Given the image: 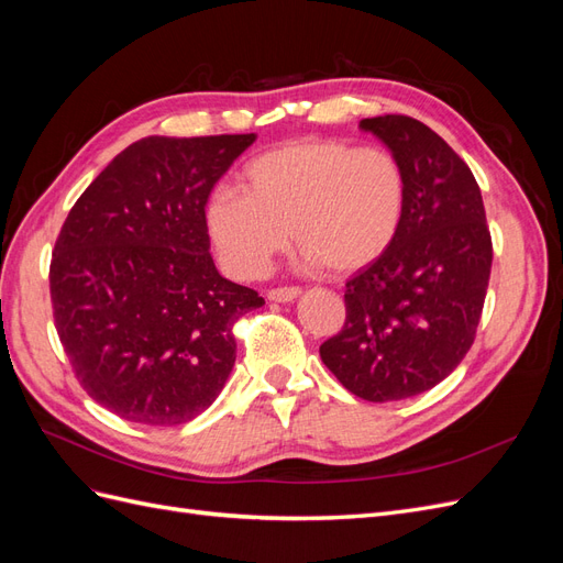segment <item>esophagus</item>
<instances>
[{"label": "esophagus", "instance_id": "1", "mask_svg": "<svg viewBox=\"0 0 563 563\" xmlns=\"http://www.w3.org/2000/svg\"><path fill=\"white\" fill-rule=\"evenodd\" d=\"M300 294H302L300 286H277V288H269L267 298L275 300V302H288V300L298 298Z\"/></svg>", "mask_w": 563, "mask_h": 563}]
</instances>
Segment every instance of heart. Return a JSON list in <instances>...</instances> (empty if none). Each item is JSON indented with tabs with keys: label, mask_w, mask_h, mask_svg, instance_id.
I'll use <instances>...</instances> for the list:
<instances>
[{
	"label": "heart",
	"mask_w": 563,
	"mask_h": 563,
	"mask_svg": "<svg viewBox=\"0 0 563 563\" xmlns=\"http://www.w3.org/2000/svg\"><path fill=\"white\" fill-rule=\"evenodd\" d=\"M408 178L383 145L347 141L286 143L251 159L244 190L223 185L207 201V230L236 277H258L291 232L310 263L360 269L395 244Z\"/></svg>",
	"instance_id": "heart-1"
}]
</instances>
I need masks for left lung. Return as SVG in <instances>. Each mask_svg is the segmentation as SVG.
<instances>
[{
	"label": "left lung",
	"mask_w": 563,
	"mask_h": 563,
	"mask_svg": "<svg viewBox=\"0 0 563 563\" xmlns=\"http://www.w3.org/2000/svg\"><path fill=\"white\" fill-rule=\"evenodd\" d=\"M406 168L404 223L378 261L345 284V323L319 347L352 395L397 401L434 387L463 362L479 327L493 244L470 166L406 114L362 119Z\"/></svg>",
	"instance_id": "left-lung-1"
}]
</instances>
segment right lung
Here are the masks:
<instances>
[{"instance_id":"add662e5","label":"right lung","mask_w":563,"mask_h":563,"mask_svg":"<svg viewBox=\"0 0 563 563\" xmlns=\"http://www.w3.org/2000/svg\"><path fill=\"white\" fill-rule=\"evenodd\" d=\"M253 133L129 145L67 213L51 255L54 323L87 395L114 416L180 424L216 401L234 323L265 300L218 275L207 201Z\"/></svg>"}]
</instances>
